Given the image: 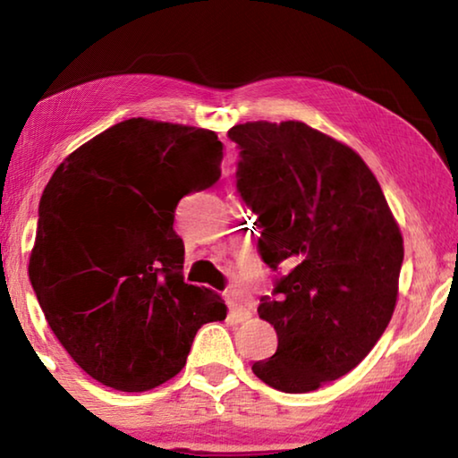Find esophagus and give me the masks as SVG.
<instances>
[{"mask_svg": "<svg viewBox=\"0 0 458 458\" xmlns=\"http://www.w3.org/2000/svg\"><path fill=\"white\" fill-rule=\"evenodd\" d=\"M226 301H228V307H230V319L234 323H242L248 321L252 317L250 309H248L242 299H240V293L238 291H228L226 293Z\"/></svg>", "mask_w": 458, "mask_h": 458, "instance_id": "34e87169", "label": "esophagus"}]
</instances>
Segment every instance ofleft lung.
Listing matches in <instances>:
<instances>
[{
	"mask_svg": "<svg viewBox=\"0 0 458 458\" xmlns=\"http://www.w3.org/2000/svg\"><path fill=\"white\" fill-rule=\"evenodd\" d=\"M238 190L262 234L260 257L284 268L259 315L276 352L254 376L286 394L313 392L371 352L398 301L404 240L376 175L350 145L301 121L234 125Z\"/></svg>",
	"mask_w": 458,
	"mask_h": 458,
	"instance_id": "left-lung-1",
	"label": "left lung"
}]
</instances>
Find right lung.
I'll list each match as a JSON object with an SVG mask.
<instances>
[{"label": "right lung", "mask_w": 458, "mask_h": 458, "mask_svg": "<svg viewBox=\"0 0 458 458\" xmlns=\"http://www.w3.org/2000/svg\"><path fill=\"white\" fill-rule=\"evenodd\" d=\"M210 129L127 119L56 167L40 199L28 275L50 329L103 386L147 392L182 371L218 293L183 281L175 206L220 180Z\"/></svg>", "instance_id": "right-lung-1"}]
</instances>
